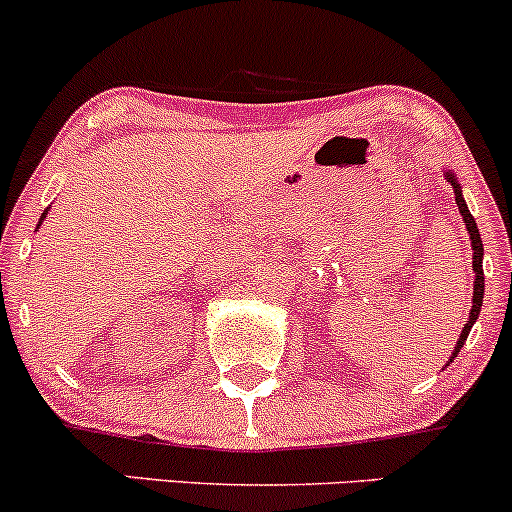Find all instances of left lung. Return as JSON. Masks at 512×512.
Returning <instances> with one entry per match:
<instances>
[{"instance_id":"left-lung-1","label":"left lung","mask_w":512,"mask_h":512,"mask_svg":"<svg viewBox=\"0 0 512 512\" xmlns=\"http://www.w3.org/2000/svg\"><path fill=\"white\" fill-rule=\"evenodd\" d=\"M448 180L452 182V190H455V202H457V209H460L462 221H464V226H467L469 238H472V250H474V255H472V267H474V296H472V310H469V320H467V325H464V330H462V334H460V342H457L455 351H452V356H450V361H452V358H455L457 354H460V349H462L464 339H467L469 330H472V325H474V322H477V317H479L481 301H484V267H481V257H484V245H481L479 228H477V223H474V216L469 214L467 204H464V199H462V190H460V185H457L455 175H450V173H448Z\"/></svg>"}]
</instances>
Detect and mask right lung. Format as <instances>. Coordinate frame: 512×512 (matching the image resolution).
<instances>
[{"label":"right lung","mask_w":512,"mask_h":512,"mask_svg":"<svg viewBox=\"0 0 512 512\" xmlns=\"http://www.w3.org/2000/svg\"><path fill=\"white\" fill-rule=\"evenodd\" d=\"M43 219H45V214H43V216H40V221H43Z\"/></svg>","instance_id":"right-lung-1"}]
</instances>
